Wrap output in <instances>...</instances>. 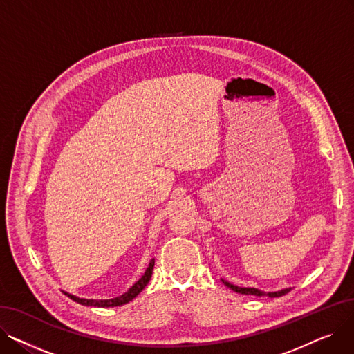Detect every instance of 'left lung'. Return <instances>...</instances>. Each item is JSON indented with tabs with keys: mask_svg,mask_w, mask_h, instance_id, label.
<instances>
[{
	"mask_svg": "<svg viewBox=\"0 0 354 354\" xmlns=\"http://www.w3.org/2000/svg\"><path fill=\"white\" fill-rule=\"evenodd\" d=\"M222 283H224L227 287H230L232 291L239 292V294H251V295H258V297L268 295V297H271V299H274V297H281V295L287 294V292L291 290V288H284V290H281V291L264 292V291L258 290V288H251V287H238V286H234V284H231V283H228V281H225V280H222Z\"/></svg>",
	"mask_w": 354,
	"mask_h": 354,
	"instance_id": "1",
	"label": "left lung"
}]
</instances>
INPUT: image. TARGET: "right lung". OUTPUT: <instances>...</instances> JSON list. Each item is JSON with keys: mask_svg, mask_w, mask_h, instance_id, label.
<instances>
[{"mask_svg": "<svg viewBox=\"0 0 354 354\" xmlns=\"http://www.w3.org/2000/svg\"><path fill=\"white\" fill-rule=\"evenodd\" d=\"M153 267H155V259H151V263H149V267L146 268V271L142 275L140 280L138 283H135L132 287H130L124 294L116 297V299H110V300H87V299H79V297L71 295L68 292H64V294L67 297H70L73 301H76V303L83 304V306H91V307H118V306H123V304H126L129 301H132L135 297L146 287V284L149 283V280H151V277H152Z\"/></svg>", "mask_w": 354, "mask_h": 354, "instance_id": "right-lung-1", "label": "right lung"}]
</instances>
